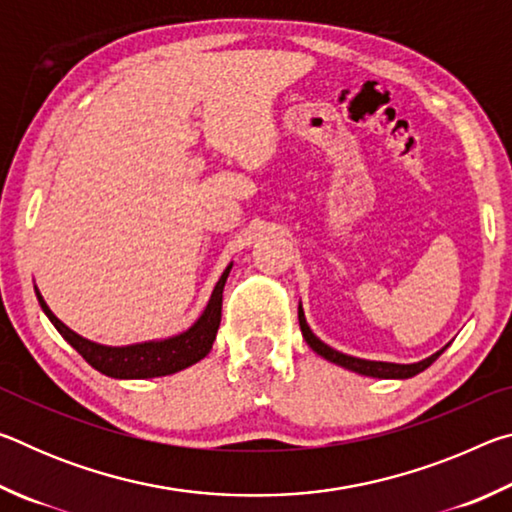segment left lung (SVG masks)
<instances>
[{
	"label": "left lung",
	"mask_w": 512,
	"mask_h": 512,
	"mask_svg": "<svg viewBox=\"0 0 512 512\" xmlns=\"http://www.w3.org/2000/svg\"><path fill=\"white\" fill-rule=\"evenodd\" d=\"M298 320H300V332L305 336V341L311 350L320 357L336 363V366L341 368H348L352 372H359V375H366V377H377V379H409L420 375L422 370H427L433 361H436L440 354L447 350V345L443 350L433 352L431 357L422 359L418 363H391V361H368V359H359V357H350V354H343L339 350L329 348L327 343H323L318 339V336L311 332V327L307 325V318H305V311H302V305H298Z\"/></svg>",
	"instance_id": "obj_1"
}]
</instances>
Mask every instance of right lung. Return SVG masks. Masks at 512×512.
<instances>
[{
    "label": "right lung",
    "instance_id": "1",
    "mask_svg": "<svg viewBox=\"0 0 512 512\" xmlns=\"http://www.w3.org/2000/svg\"><path fill=\"white\" fill-rule=\"evenodd\" d=\"M232 264H228L223 275L216 282V287L210 296V302L196 323L176 336L160 341H144L133 345H101L83 339L74 329H69L63 320L54 316V311L47 307L45 298L40 296L36 287V296L42 311H45L51 325L58 329V334L90 363L94 370L115 379H153L173 375V372L185 370L194 363L207 357L216 339V329L221 325V305H223V287L228 280Z\"/></svg>",
    "mask_w": 512,
    "mask_h": 512
}]
</instances>
